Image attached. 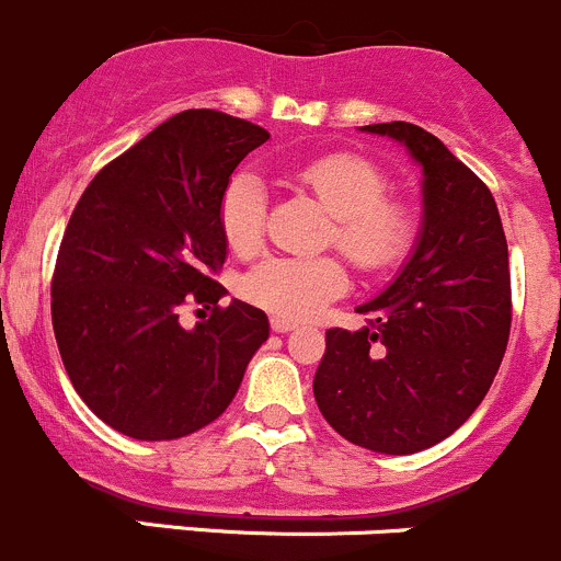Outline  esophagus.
I'll return each mask as SVG.
<instances>
[{
	"label": "esophagus",
	"instance_id": "obj_1",
	"mask_svg": "<svg viewBox=\"0 0 561 561\" xmlns=\"http://www.w3.org/2000/svg\"><path fill=\"white\" fill-rule=\"evenodd\" d=\"M270 327H273V332H280V335H283V332H291V330H294V327H297V324H294V321L278 319V316H275V319H273V321H270Z\"/></svg>",
	"mask_w": 561,
	"mask_h": 561
}]
</instances>
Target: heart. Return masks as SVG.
Here are the masks:
<instances>
[{
    "label": "heart",
    "mask_w": 561,
    "mask_h": 561,
    "mask_svg": "<svg viewBox=\"0 0 561 561\" xmlns=\"http://www.w3.org/2000/svg\"><path fill=\"white\" fill-rule=\"evenodd\" d=\"M297 182L332 215L330 242L363 273L392 267L412 245V215L390 202L379 169L354 154H327L297 169ZM267 198L253 171H240L220 196L218 224L226 245L240 256L256 251L264 237ZM346 270L337 259L267 256L242 278V294L278 319H308L346 291Z\"/></svg>",
    "instance_id": "heart-1"
}]
</instances>
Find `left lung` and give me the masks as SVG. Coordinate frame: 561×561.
<instances>
[{
    "mask_svg": "<svg viewBox=\"0 0 561 561\" xmlns=\"http://www.w3.org/2000/svg\"><path fill=\"white\" fill-rule=\"evenodd\" d=\"M423 169V220L396 280L359 305L370 324L327 330L313 396L365 450L412 456L456 434L485 398L510 337V262L491 191L412 122L365 125Z\"/></svg>",
    "mask_w": 561,
    "mask_h": 561,
    "instance_id": "1",
    "label": "left lung"
}]
</instances>
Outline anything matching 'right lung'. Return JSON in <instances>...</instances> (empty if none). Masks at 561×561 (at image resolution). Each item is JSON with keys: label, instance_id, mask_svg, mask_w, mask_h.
Segmentation results:
<instances>
[{"label": "right lung", "instance_id": "obj_1", "mask_svg": "<svg viewBox=\"0 0 561 561\" xmlns=\"http://www.w3.org/2000/svg\"><path fill=\"white\" fill-rule=\"evenodd\" d=\"M270 138L213 108L174 114L111 160L76 204L59 245L51 319L81 401L119 434L169 442L229 409L270 337L267 313L215 280L229 245L220 196ZM185 301L213 304L193 331Z\"/></svg>", "mask_w": 561, "mask_h": 561}]
</instances>
